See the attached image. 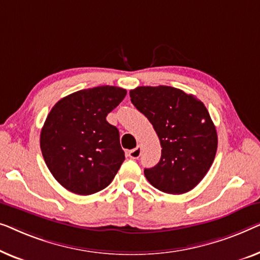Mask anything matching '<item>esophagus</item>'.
I'll return each instance as SVG.
<instances>
[{
	"label": "esophagus",
	"instance_id": "1",
	"mask_svg": "<svg viewBox=\"0 0 260 260\" xmlns=\"http://www.w3.org/2000/svg\"><path fill=\"white\" fill-rule=\"evenodd\" d=\"M140 155H141L140 146H138V147H135L134 149H131V151L128 152V156L131 159H138Z\"/></svg>",
	"mask_w": 260,
	"mask_h": 260
}]
</instances>
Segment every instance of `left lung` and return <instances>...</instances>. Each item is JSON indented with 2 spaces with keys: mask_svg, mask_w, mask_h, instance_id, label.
<instances>
[{
  "mask_svg": "<svg viewBox=\"0 0 260 260\" xmlns=\"http://www.w3.org/2000/svg\"><path fill=\"white\" fill-rule=\"evenodd\" d=\"M131 101L158 134L161 158L145 177L159 191L182 194L194 188L212 166L218 137L210 113L194 95L168 86L137 87Z\"/></svg>",
  "mask_w": 260,
  "mask_h": 260,
  "instance_id": "left-lung-1",
  "label": "left lung"
}]
</instances>
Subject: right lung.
Returning <instances> with one entry per match:
<instances>
[{
  "mask_svg": "<svg viewBox=\"0 0 260 260\" xmlns=\"http://www.w3.org/2000/svg\"><path fill=\"white\" fill-rule=\"evenodd\" d=\"M126 89L99 86L61 99L49 112L40 135L43 159L66 189L89 196L107 187L125 160L120 134L106 116Z\"/></svg>",
  "mask_w": 260,
  "mask_h": 260,
  "instance_id": "obj_1",
  "label": "right lung"
}]
</instances>
